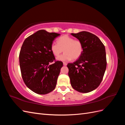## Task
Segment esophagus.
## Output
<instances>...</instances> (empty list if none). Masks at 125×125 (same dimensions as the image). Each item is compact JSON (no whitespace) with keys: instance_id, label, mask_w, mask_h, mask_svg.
Wrapping results in <instances>:
<instances>
[{"instance_id":"esophagus-1","label":"esophagus","mask_w":125,"mask_h":125,"mask_svg":"<svg viewBox=\"0 0 125 125\" xmlns=\"http://www.w3.org/2000/svg\"><path fill=\"white\" fill-rule=\"evenodd\" d=\"M63 65L64 66H66V65H67V63L66 62H63Z\"/></svg>"}]
</instances>
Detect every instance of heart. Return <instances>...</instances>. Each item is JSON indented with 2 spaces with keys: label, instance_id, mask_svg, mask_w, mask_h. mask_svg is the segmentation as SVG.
Segmentation results:
<instances>
[{
  "label": "heart",
  "instance_id": "heart-1",
  "mask_svg": "<svg viewBox=\"0 0 125 125\" xmlns=\"http://www.w3.org/2000/svg\"><path fill=\"white\" fill-rule=\"evenodd\" d=\"M51 50L53 55L58 57L63 52L62 55L57 58L59 61H69L72 59H78L82 54L83 44L81 41L74 40L73 37L68 35L60 36L57 40V43H52Z\"/></svg>",
  "mask_w": 125,
  "mask_h": 125
}]
</instances>
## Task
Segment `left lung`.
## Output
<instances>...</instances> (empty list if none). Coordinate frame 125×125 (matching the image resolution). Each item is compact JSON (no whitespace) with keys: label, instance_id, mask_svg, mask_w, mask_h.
<instances>
[{"label":"left lung","instance_id":"obj_1","mask_svg":"<svg viewBox=\"0 0 125 125\" xmlns=\"http://www.w3.org/2000/svg\"><path fill=\"white\" fill-rule=\"evenodd\" d=\"M71 34L83 44L81 56L73 63L67 65L71 85L79 92H91L100 84L106 68L105 46L99 37L90 32Z\"/></svg>","mask_w":125,"mask_h":125}]
</instances>
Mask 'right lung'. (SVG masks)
Here are the masks:
<instances>
[{
  "instance_id": "1",
  "label": "right lung",
  "mask_w": 125,
  "mask_h": 125,
  "mask_svg": "<svg viewBox=\"0 0 125 125\" xmlns=\"http://www.w3.org/2000/svg\"><path fill=\"white\" fill-rule=\"evenodd\" d=\"M59 35L39 30L28 37L22 45L19 54L22 77L28 88L37 94H47L56 87L63 63L56 61L51 46Z\"/></svg>"
}]
</instances>
